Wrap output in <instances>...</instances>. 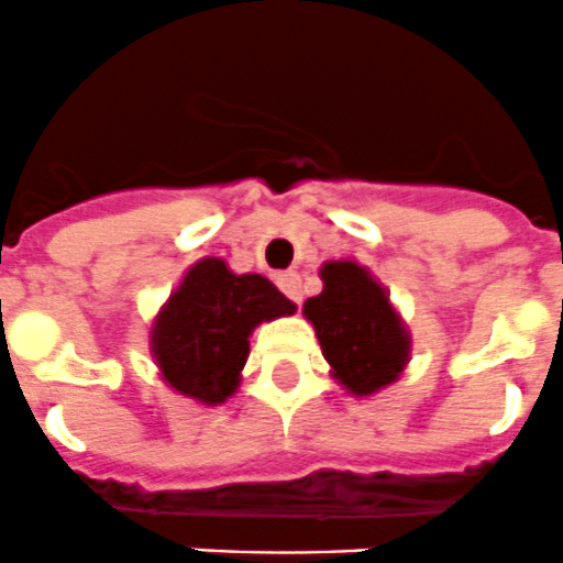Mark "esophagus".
I'll return each mask as SVG.
<instances>
[{
	"mask_svg": "<svg viewBox=\"0 0 563 563\" xmlns=\"http://www.w3.org/2000/svg\"><path fill=\"white\" fill-rule=\"evenodd\" d=\"M277 286H280V291L286 294L291 302H302V277H300V272H283V275H277Z\"/></svg>",
	"mask_w": 563,
	"mask_h": 563,
	"instance_id": "34e87169",
	"label": "esophagus"
}]
</instances>
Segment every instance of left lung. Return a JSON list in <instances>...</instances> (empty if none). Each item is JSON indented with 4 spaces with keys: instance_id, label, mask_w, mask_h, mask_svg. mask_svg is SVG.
<instances>
[{
    "instance_id": "left-lung-1",
    "label": "left lung",
    "mask_w": 563,
    "mask_h": 563,
    "mask_svg": "<svg viewBox=\"0 0 563 563\" xmlns=\"http://www.w3.org/2000/svg\"><path fill=\"white\" fill-rule=\"evenodd\" d=\"M319 275L325 288L306 300L302 311L333 376L353 395H373L393 384L409 358V333L387 291L353 261L325 263Z\"/></svg>"
}]
</instances>
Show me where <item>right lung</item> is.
<instances>
[{
	"label": "right lung",
	"mask_w": 563,
	"mask_h": 563,
	"mask_svg": "<svg viewBox=\"0 0 563 563\" xmlns=\"http://www.w3.org/2000/svg\"><path fill=\"white\" fill-rule=\"evenodd\" d=\"M294 313L266 277L232 275L219 257L187 272L156 317L151 347L162 378L201 404H221L238 389L252 328Z\"/></svg>",
	"instance_id": "add662e5"
}]
</instances>
